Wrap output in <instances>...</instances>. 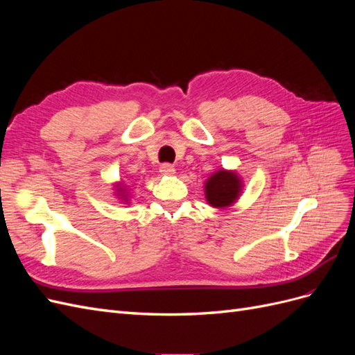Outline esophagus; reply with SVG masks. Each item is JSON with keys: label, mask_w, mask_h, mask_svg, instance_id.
Wrapping results in <instances>:
<instances>
[{"label": "esophagus", "mask_w": 355, "mask_h": 355, "mask_svg": "<svg viewBox=\"0 0 355 355\" xmlns=\"http://www.w3.org/2000/svg\"><path fill=\"white\" fill-rule=\"evenodd\" d=\"M159 171H161V175L171 176V175H175V173H176V168H175V166H173V164L164 163V164H161V166H159Z\"/></svg>", "instance_id": "obj_1"}]
</instances>
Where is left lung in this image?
I'll use <instances>...</instances> for the list:
<instances>
[{"instance_id":"1","label":"left lung","mask_w":355,"mask_h":355,"mask_svg":"<svg viewBox=\"0 0 355 355\" xmlns=\"http://www.w3.org/2000/svg\"><path fill=\"white\" fill-rule=\"evenodd\" d=\"M206 200L213 207H228L241 194V180L235 171L219 170L213 173L204 185Z\"/></svg>"}]
</instances>
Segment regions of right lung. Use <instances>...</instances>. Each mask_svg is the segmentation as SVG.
Returning a JSON list of instances; mask_svg holds the SVG:
<instances>
[{
    "instance_id": "obj_1",
    "label": "right lung",
    "mask_w": 355,
    "mask_h": 355,
    "mask_svg": "<svg viewBox=\"0 0 355 355\" xmlns=\"http://www.w3.org/2000/svg\"><path fill=\"white\" fill-rule=\"evenodd\" d=\"M116 191H118V196H120L123 200H125V201H127V196H128V194H127L125 188H123L121 185H118V187H116Z\"/></svg>"
}]
</instances>
